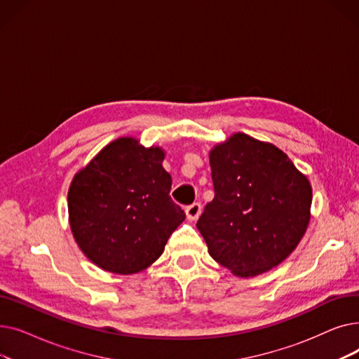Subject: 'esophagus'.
<instances>
[{
    "label": "esophagus",
    "instance_id": "esophagus-1",
    "mask_svg": "<svg viewBox=\"0 0 359 359\" xmlns=\"http://www.w3.org/2000/svg\"><path fill=\"white\" fill-rule=\"evenodd\" d=\"M201 211H202V206L198 202H195V203H192L189 206H186V210H184L187 219H191V221H196L199 218V215H201Z\"/></svg>",
    "mask_w": 359,
    "mask_h": 359
}]
</instances>
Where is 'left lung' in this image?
Wrapping results in <instances>:
<instances>
[{
    "instance_id": "1",
    "label": "left lung",
    "mask_w": 359,
    "mask_h": 359,
    "mask_svg": "<svg viewBox=\"0 0 359 359\" xmlns=\"http://www.w3.org/2000/svg\"><path fill=\"white\" fill-rule=\"evenodd\" d=\"M214 199L196 224L208 252L240 278L284 262L307 231L311 184L271 142L243 132L210 151Z\"/></svg>"
}]
</instances>
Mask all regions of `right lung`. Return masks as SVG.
Returning <instances> with one entry per match:
<instances>
[{
	"label": "right lung",
	"mask_w": 359,
	"mask_h": 359,
	"mask_svg": "<svg viewBox=\"0 0 359 359\" xmlns=\"http://www.w3.org/2000/svg\"><path fill=\"white\" fill-rule=\"evenodd\" d=\"M164 149L122 137L107 144L74 176L69 227L81 252L100 269L137 273L163 255L186 215L170 198Z\"/></svg>",
	"instance_id": "add662e5"
}]
</instances>
